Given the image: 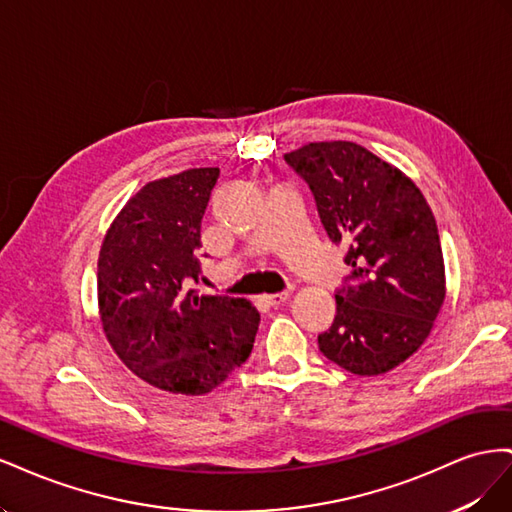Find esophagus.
Returning <instances> with one entry per match:
<instances>
[{"instance_id": "obj_1", "label": "esophagus", "mask_w": 512, "mask_h": 512, "mask_svg": "<svg viewBox=\"0 0 512 512\" xmlns=\"http://www.w3.org/2000/svg\"><path fill=\"white\" fill-rule=\"evenodd\" d=\"M290 297H292V290H284V292H277V294H265V297H262V299H265L267 305L277 307V305L286 303Z\"/></svg>"}]
</instances>
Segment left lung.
<instances>
[{
	"label": "left lung",
	"mask_w": 512,
	"mask_h": 512,
	"mask_svg": "<svg viewBox=\"0 0 512 512\" xmlns=\"http://www.w3.org/2000/svg\"><path fill=\"white\" fill-rule=\"evenodd\" d=\"M284 160L312 190L329 239L348 245L352 284L335 294L320 352L350 374H386L425 344L446 297L436 218L408 175L356 143H307Z\"/></svg>",
	"instance_id": "8db88e82"
}]
</instances>
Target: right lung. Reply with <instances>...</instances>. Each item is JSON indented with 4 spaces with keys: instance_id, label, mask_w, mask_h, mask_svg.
Wrapping results in <instances>:
<instances>
[{
    "instance_id": "obj_1",
    "label": "right lung",
    "mask_w": 512,
    "mask_h": 512,
    "mask_svg": "<svg viewBox=\"0 0 512 512\" xmlns=\"http://www.w3.org/2000/svg\"><path fill=\"white\" fill-rule=\"evenodd\" d=\"M220 168L149 181L117 213L98 258V312L108 344L160 391L207 395L254 348L260 316L247 299L192 290L200 222Z\"/></svg>"
}]
</instances>
